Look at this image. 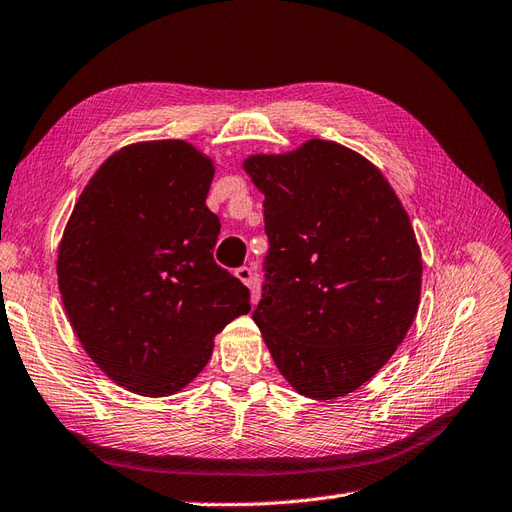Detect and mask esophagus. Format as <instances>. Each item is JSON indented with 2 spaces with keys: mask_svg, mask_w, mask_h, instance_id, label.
<instances>
[{
  "mask_svg": "<svg viewBox=\"0 0 512 512\" xmlns=\"http://www.w3.org/2000/svg\"><path fill=\"white\" fill-rule=\"evenodd\" d=\"M235 275L239 277V280L247 286V288H256V280H254V271L250 267H239L235 271Z\"/></svg>",
  "mask_w": 512,
  "mask_h": 512,
  "instance_id": "34e87169",
  "label": "esophagus"
}]
</instances>
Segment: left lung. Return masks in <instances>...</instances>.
I'll return each instance as SVG.
<instances>
[{
  "mask_svg": "<svg viewBox=\"0 0 512 512\" xmlns=\"http://www.w3.org/2000/svg\"><path fill=\"white\" fill-rule=\"evenodd\" d=\"M243 168L265 194L269 252L254 322L301 395L359 389L404 342L423 260L406 209L380 170L333 141Z\"/></svg>",
  "mask_w": 512,
  "mask_h": 512,
  "instance_id": "1",
  "label": "left lung"
}]
</instances>
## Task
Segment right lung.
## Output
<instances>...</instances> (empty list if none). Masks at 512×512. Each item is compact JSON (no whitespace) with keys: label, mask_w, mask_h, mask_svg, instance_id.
<instances>
[{"label":"right lung","mask_w":512,"mask_h":512,"mask_svg":"<svg viewBox=\"0 0 512 512\" xmlns=\"http://www.w3.org/2000/svg\"><path fill=\"white\" fill-rule=\"evenodd\" d=\"M213 164L183 141L123 147L91 177L59 245L74 333L108 378L145 397L183 389L250 290L213 260Z\"/></svg>","instance_id":"add662e5"}]
</instances>
